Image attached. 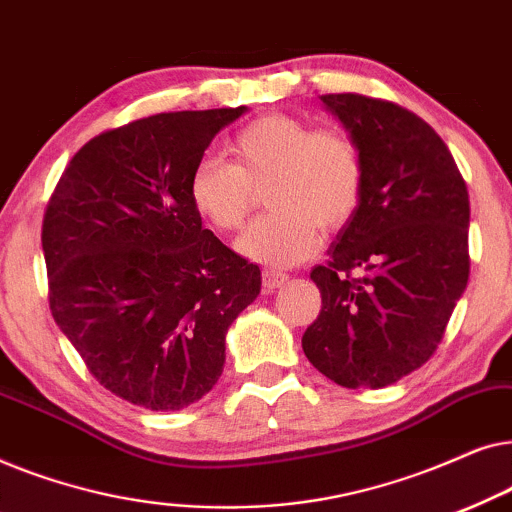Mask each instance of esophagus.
<instances>
[{"instance_id":"34e87169","label":"esophagus","mask_w":512,"mask_h":512,"mask_svg":"<svg viewBox=\"0 0 512 512\" xmlns=\"http://www.w3.org/2000/svg\"><path fill=\"white\" fill-rule=\"evenodd\" d=\"M286 277L284 272H277V270H263V289L265 291H277L279 286H284V282H286Z\"/></svg>"}]
</instances>
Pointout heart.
<instances>
[{
  "instance_id": "heart-1",
  "label": "heart",
  "mask_w": 512,
  "mask_h": 512,
  "mask_svg": "<svg viewBox=\"0 0 512 512\" xmlns=\"http://www.w3.org/2000/svg\"><path fill=\"white\" fill-rule=\"evenodd\" d=\"M233 163L205 156L193 167L188 195L202 219L233 233L263 191L272 212L240 237L237 249L258 263L286 268L319 249V228L338 230L363 195V158L352 137L317 130L303 118L268 114L228 144Z\"/></svg>"
}]
</instances>
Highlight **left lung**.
I'll list each match as a JSON object with an SVG mask.
<instances>
[{
    "mask_svg": "<svg viewBox=\"0 0 512 512\" xmlns=\"http://www.w3.org/2000/svg\"><path fill=\"white\" fill-rule=\"evenodd\" d=\"M363 158V195L310 279L303 352L328 380L380 389L431 359L468 284V191L436 130L394 102L321 95Z\"/></svg>",
    "mask_w": 512,
    "mask_h": 512,
    "instance_id": "8db88e82",
    "label": "left lung"
}]
</instances>
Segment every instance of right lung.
<instances>
[{
	"label": "right lung",
	"mask_w": 512,
	"mask_h": 512,
	"mask_svg": "<svg viewBox=\"0 0 512 512\" xmlns=\"http://www.w3.org/2000/svg\"><path fill=\"white\" fill-rule=\"evenodd\" d=\"M247 107L174 111L102 132L62 174L41 247L55 324L97 382L146 410L209 394L261 270L202 228L188 181Z\"/></svg>",
	"instance_id": "obj_1"
}]
</instances>
